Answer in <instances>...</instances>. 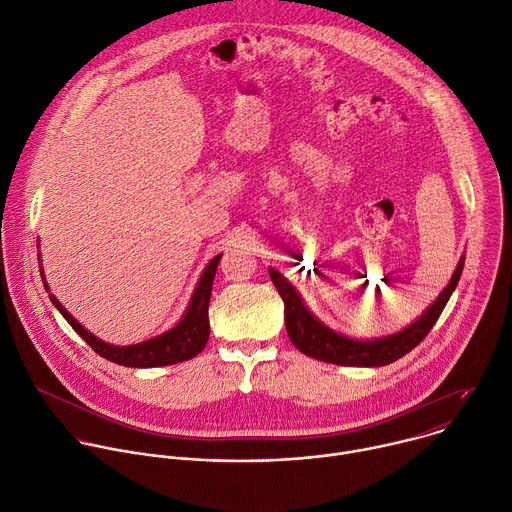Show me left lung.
Masks as SVG:
<instances>
[{"label":"left lung","instance_id":"8db88e82","mask_svg":"<svg viewBox=\"0 0 512 512\" xmlns=\"http://www.w3.org/2000/svg\"><path fill=\"white\" fill-rule=\"evenodd\" d=\"M464 256L458 262L456 272H453L449 285L437 297V301L407 329L374 339V342H362V339H352L346 335H339L333 329L325 327L319 319H315L305 303L301 301L299 293L289 285V280L276 270H270V278L278 295L285 303V325L291 342L305 354L315 360L337 364V366H386L394 360L409 354L415 346H419L435 321L439 319L441 311L445 309L453 289L458 287V280L464 270Z\"/></svg>","mask_w":512,"mask_h":512}]
</instances>
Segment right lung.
<instances>
[{
	"mask_svg": "<svg viewBox=\"0 0 512 512\" xmlns=\"http://www.w3.org/2000/svg\"><path fill=\"white\" fill-rule=\"evenodd\" d=\"M221 260V254L215 256L201 280L195 289V295L191 299V305L185 313V317L179 321V325H175L170 331L148 339V342L142 344H134V346H111L101 342L93 333H89L81 323H77V319H73V315L59 303L54 295H48L50 301L54 303V307L61 311V315L69 321V325L85 339V342L91 346V350H95L101 358L116 362L120 366H128V368H156V366H170V364H179L185 360L195 358L207 344L209 339V299H211V287H213V278H215V270L217 264ZM42 274V272H40ZM44 289L48 291V285L44 282Z\"/></svg>",
	"mask_w": 512,
	"mask_h": 512,
	"instance_id": "right-lung-1",
	"label": "right lung"
}]
</instances>
